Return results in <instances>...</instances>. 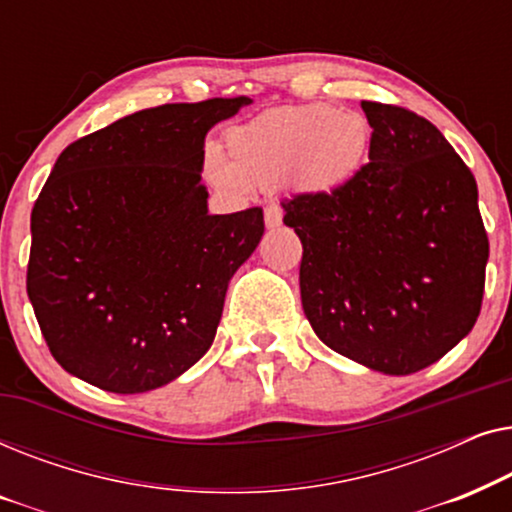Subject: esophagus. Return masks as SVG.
Masks as SVG:
<instances>
[{"mask_svg":"<svg viewBox=\"0 0 512 512\" xmlns=\"http://www.w3.org/2000/svg\"><path fill=\"white\" fill-rule=\"evenodd\" d=\"M279 223H282V207H279V205L265 207V226L277 228Z\"/></svg>","mask_w":512,"mask_h":512,"instance_id":"1","label":"esophagus"}]
</instances>
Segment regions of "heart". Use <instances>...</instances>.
Returning <instances> with one entry per match:
<instances>
[{"label": "heart", "mask_w": 512, "mask_h": 512, "mask_svg": "<svg viewBox=\"0 0 512 512\" xmlns=\"http://www.w3.org/2000/svg\"><path fill=\"white\" fill-rule=\"evenodd\" d=\"M373 130L354 111L298 104L265 111L226 135V156L209 151L205 167L219 186H275L289 179L305 193H333L366 165Z\"/></svg>", "instance_id": "heart-1"}]
</instances>
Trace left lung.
<instances>
[{"label":"left lung","mask_w":512,"mask_h":512,"mask_svg":"<svg viewBox=\"0 0 512 512\" xmlns=\"http://www.w3.org/2000/svg\"><path fill=\"white\" fill-rule=\"evenodd\" d=\"M368 163L333 193L282 200L303 242L300 298L321 342L387 375L417 373L471 333L489 240L478 184L436 125L361 102Z\"/></svg>","instance_id":"8db88e82"}]
</instances>
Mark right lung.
Segmentation results:
<instances>
[{
    "label": "right lung",
    "instance_id": "obj_1",
    "mask_svg": "<svg viewBox=\"0 0 512 512\" xmlns=\"http://www.w3.org/2000/svg\"><path fill=\"white\" fill-rule=\"evenodd\" d=\"M249 97L137 111L76 139L32 207L27 296L53 359L114 394L172 382L214 342L263 209L207 214L205 135Z\"/></svg>",
    "mask_w": 512,
    "mask_h": 512
}]
</instances>
